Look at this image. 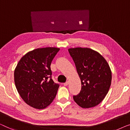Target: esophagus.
<instances>
[{
    "label": "esophagus",
    "instance_id": "obj_1",
    "mask_svg": "<svg viewBox=\"0 0 130 130\" xmlns=\"http://www.w3.org/2000/svg\"><path fill=\"white\" fill-rule=\"evenodd\" d=\"M68 84H69V81H67V82H66V83H63V85L67 86L68 85Z\"/></svg>",
    "mask_w": 130,
    "mask_h": 130
}]
</instances>
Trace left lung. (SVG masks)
Masks as SVG:
<instances>
[{"instance_id":"1","label":"left lung","mask_w":130,"mask_h":130,"mask_svg":"<svg viewBox=\"0 0 130 130\" xmlns=\"http://www.w3.org/2000/svg\"><path fill=\"white\" fill-rule=\"evenodd\" d=\"M81 82V89L73 96L75 102L83 108L97 105L108 92L112 74L108 63L101 54L88 47L68 49Z\"/></svg>"}]
</instances>
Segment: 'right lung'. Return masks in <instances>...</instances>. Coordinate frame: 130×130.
Masks as SVG:
<instances>
[{
    "mask_svg": "<svg viewBox=\"0 0 130 130\" xmlns=\"http://www.w3.org/2000/svg\"><path fill=\"white\" fill-rule=\"evenodd\" d=\"M59 48H38L25 54L14 72V84L20 96L28 105L44 109L55 98L59 85L51 78V64Z\"/></svg>",
    "mask_w": 130,
    "mask_h": 130,
    "instance_id": "right-lung-1",
    "label": "right lung"
}]
</instances>
